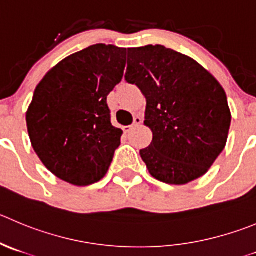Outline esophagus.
Instances as JSON below:
<instances>
[{
    "label": "esophagus",
    "mask_w": 256,
    "mask_h": 256,
    "mask_svg": "<svg viewBox=\"0 0 256 256\" xmlns=\"http://www.w3.org/2000/svg\"><path fill=\"white\" fill-rule=\"evenodd\" d=\"M140 124H142V118H140V116H136V118H134V122H133L132 126H123V130H124V132H126V133H130V130H134L136 126H140Z\"/></svg>",
    "instance_id": "esophagus-1"
}]
</instances>
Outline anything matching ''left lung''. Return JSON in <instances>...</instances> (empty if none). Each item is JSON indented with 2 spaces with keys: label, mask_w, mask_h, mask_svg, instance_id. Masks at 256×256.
<instances>
[{
  "label": "left lung",
  "mask_w": 256,
  "mask_h": 256,
  "mask_svg": "<svg viewBox=\"0 0 256 256\" xmlns=\"http://www.w3.org/2000/svg\"><path fill=\"white\" fill-rule=\"evenodd\" d=\"M126 80L147 100L144 124L153 140L140 153L150 174L168 184L204 176L225 148L230 130L220 82L194 59L162 45L128 48Z\"/></svg>",
  "instance_id": "obj_1"
}]
</instances>
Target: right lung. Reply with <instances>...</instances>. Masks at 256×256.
<instances>
[{"mask_svg":"<svg viewBox=\"0 0 256 256\" xmlns=\"http://www.w3.org/2000/svg\"><path fill=\"white\" fill-rule=\"evenodd\" d=\"M126 48L96 44L52 68L26 113L28 136L44 166L75 186L100 181L123 130L110 123L106 96L122 82Z\"/></svg>","mask_w":256,"mask_h":256,"instance_id":"obj_1","label":"right lung"}]
</instances>
